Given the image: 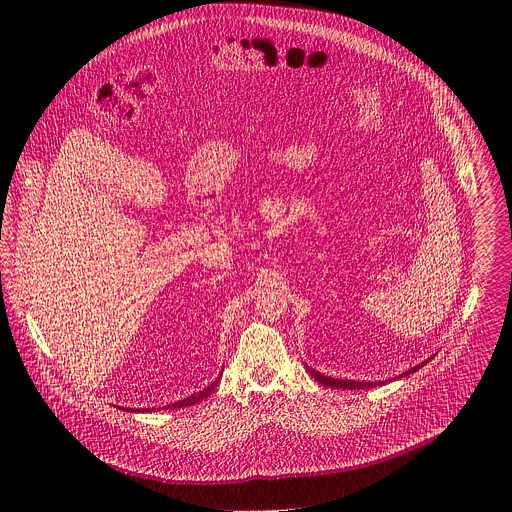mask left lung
<instances>
[{"instance_id":"obj_1","label":"left lung","mask_w":512,"mask_h":512,"mask_svg":"<svg viewBox=\"0 0 512 512\" xmlns=\"http://www.w3.org/2000/svg\"><path fill=\"white\" fill-rule=\"evenodd\" d=\"M420 366H414L411 370H407V372H403L401 374V378L403 376H409V374H413L416 372ZM309 370V374L317 380L318 384H322V386H328V388H340V390H363V388H374V386H378V384H382V382H355V380H338V378H330V376H324V374H320L317 370H313V368H307Z\"/></svg>"}]
</instances>
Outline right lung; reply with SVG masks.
Listing matches in <instances>:
<instances>
[{
  "label": "right lung",
  "instance_id": "1",
  "mask_svg": "<svg viewBox=\"0 0 512 512\" xmlns=\"http://www.w3.org/2000/svg\"><path fill=\"white\" fill-rule=\"evenodd\" d=\"M217 384H219V380H215L209 388H205L203 391H199V393H194V395H190V397H186V399H182V401H178V403H172V409H176V407H190V405H195V403H201L203 399H207L215 388H217ZM140 411V409H138ZM149 411V409H147Z\"/></svg>",
  "mask_w": 512,
  "mask_h": 512
}]
</instances>
